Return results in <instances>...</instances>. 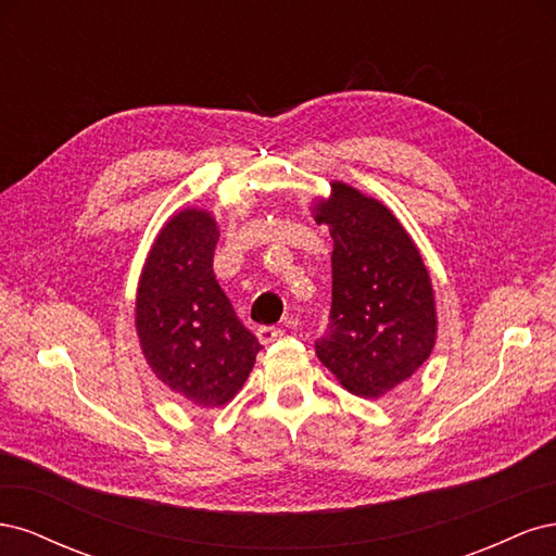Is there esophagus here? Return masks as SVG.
<instances>
[{
	"label": "esophagus",
	"mask_w": 556,
	"mask_h": 556,
	"mask_svg": "<svg viewBox=\"0 0 556 556\" xmlns=\"http://www.w3.org/2000/svg\"><path fill=\"white\" fill-rule=\"evenodd\" d=\"M282 336H285V331H282L280 327H260V329H257V339H260V343H264V345L274 343V341H280Z\"/></svg>",
	"instance_id": "obj_1"
}]
</instances>
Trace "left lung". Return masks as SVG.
<instances>
[{
  "label": "left lung",
  "mask_w": 556,
  "mask_h": 556,
  "mask_svg": "<svg viewBox=\"0 0 556 556\" xmlns=\"http://www.w3.org/2000/svg\"><path fill=\"white\" fill-rule=\"evenodd\" d=\"M313 213L333 239L331 313L315 352L350 394L378 399L431 355L429 271L408 231L378 199L336 180Z\"/></svg>",
  "instance_id": "obj_1"
}]
</instances>
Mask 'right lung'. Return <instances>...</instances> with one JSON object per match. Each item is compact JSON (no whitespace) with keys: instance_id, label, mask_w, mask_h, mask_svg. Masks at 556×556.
Masks as SVG:
<instances>
[{"instance_id":"add662e5","label":"right lung","mask_w":556,"mask_h":556,"mask_svg":"<svg viewBox=\"0 0 556 556\" xmlns=\"http://www.w3.org/2000/svg\"><path fill=\"white\" fill-rule=\"evenodd\" d=\"M217 239L211 213H176L148 252L137 292L146 362L172 392L201 408L231 401L262 350L215 280Z\"/></svg>"}]
</instances>
